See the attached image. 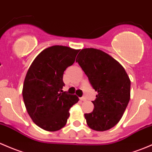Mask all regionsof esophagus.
Returning a JSON list of instances; mask_svg holds the SVG:
<instances>
[{
	"instance_id": "1",
	"label": "esophagus",
	"mask_w": 152,
	"mask_h": 152,
	"mask_svg": "<svg viewBox=\"0 0 152 152\" xmlns=\"http://www.w3.org/2000/svg\"><path fill=\"white\" fill-rule=\"evenodd\" d=\"M80 100L81 101H84V100H86V98L84 97H80Z\"/></svg>"
}]
</instances>
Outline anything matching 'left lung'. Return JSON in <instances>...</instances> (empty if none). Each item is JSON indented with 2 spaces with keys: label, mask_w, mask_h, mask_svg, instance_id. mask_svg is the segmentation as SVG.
Returning a JSON list of instances; mask_svg holds the SVG:
<instances>
[{
  "label": "left lung",
  "mask_w": 152,
  "mask_h": 152,
  "mask_svg": "<svg viewBox=\"0 0 152 152\" xmlns=\"http://www.w3.org/2000/svg\"><path fill=\"white\" fill-rule=\"evenodd\" d=\"M89 83L97 95L92 101V112L85 114L87 125L92 130L105 131L114 127L128 105L130 80L119 62L100 49H81L76 57Z\"/></svg>",
  "instance_id": "8db88e82"
}]
</instances>
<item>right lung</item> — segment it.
Instances as JSON below:
<instances>
[{"mask_svg":"<svg viewBox=\"0 0 152 152\" xmlns=\"http://www.w3.org/2000/svg\"><path fill=\"white\" fill-rule=\"evenodd\" d=\"M79 49L55 45L43 50L27 72L22 97L28 114L43 130L57 131L66 124L69 110L79 101L63 92L64 71L75 62Z\"/></svg>","mask_w":152,"mask_h":152,"instance_id":"obj_1","label":"right lung"}]
</instances>
